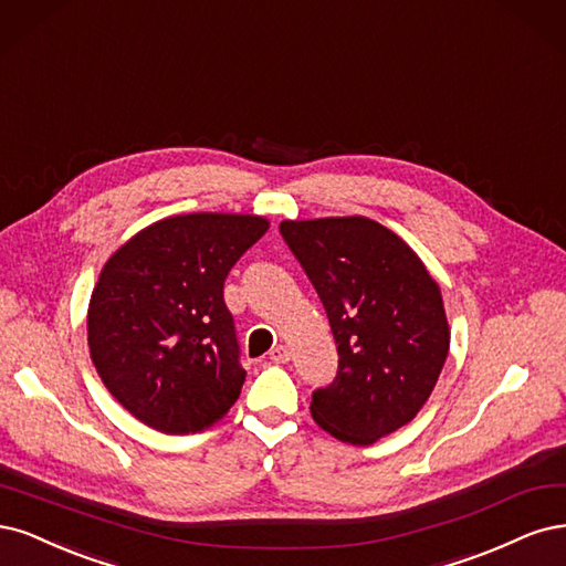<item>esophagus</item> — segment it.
Segmentation results:
<instances>
[{"instance_id":"esophagus-1","label":"esophagus","mask_w":566,"mask_h":566,"mask_svg":"<svg viewBox=\"0 0 566 566\" xmlns=\"http://www.w3.org/2000/svg\"><path fill=\"white\" fill-rule=\"evenodd\" d=\"M270 359L275 364H286L291 359V353H289L286 345H277V348L270 350Z\"/></svg>"}]
</instances>
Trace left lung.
<instances>
[{
  "mask_svg": "<svg viewBox=\"0 0 566 566\" xmlns=\"http://www.w3.org/2000/svg\"><path fill=\"white\" fill-rule=\"evenodd\" d=\"M280 232L317 289L338 371L313 392L315 423L369 447L423 409L449 353L440 284L402 237L364 216L282 221Z\"/></svg>",
  "mask_w": 566,
  "mask_h": 566,
  "instance_id": "obj_1",
  "label": "left lung"
}]
</instances>
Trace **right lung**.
Segmentation results:
<instances>
[{"label": "right lung", "instance_id": "right-lung-1", "mask_svg": "<svg viewBox=\"0 0 566 566\" xmlns=\"http://www.w3.org/2000/svg\"><path fill=\"white\" fill-rule=\"evenodd\" d=\"M270 221L180 213L143 228L101 270L86 313L88 353L117 402L167 434L207 430L240 397L223 282Z\"/></svg>", "mask_w": 566, "mask_h": 566}]
</instances>
